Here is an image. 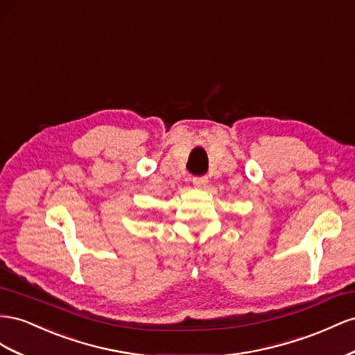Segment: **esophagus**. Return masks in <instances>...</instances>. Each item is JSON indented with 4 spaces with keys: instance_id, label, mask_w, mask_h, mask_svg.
<instances>
[{
    "instance_id": "obj_1",
    "label": "esophagus",
    "mask_w": 355,
    "mask_h": 355,
    "mask_svg": "<svg viewBox=\"0 0 355 355\" xmlns=\"http://www.w3.org/2000/svg\"><path fill=\"white\" fill-rule=\"evenodd\" d=\"M193 186H195L196 189H200V190L207 189V186H208V178H207V177H196V178H193Z\"/></svg>"
}]
</instances>
